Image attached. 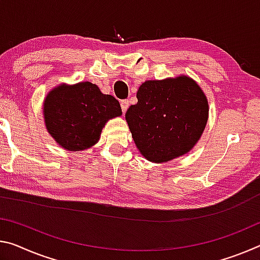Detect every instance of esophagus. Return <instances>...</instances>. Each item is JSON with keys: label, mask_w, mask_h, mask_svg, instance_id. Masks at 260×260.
<instances>
[{"label": "esophagus", "mask_w": 260, "mask_h": 260, "mask_svg": "<svg viewBox=\"0 0 260 260\" xmlns=\"http://www.w3.org/2000/svg\"><path fill=\"white\" fill-rule=\"evenodd\" d=\"M120 106H121L122 112H126L127 109H128V106H129L128 100H123V101H121V102H120Z\"/></svg>", "instance_id": "esophagus-1"}]
</instances>
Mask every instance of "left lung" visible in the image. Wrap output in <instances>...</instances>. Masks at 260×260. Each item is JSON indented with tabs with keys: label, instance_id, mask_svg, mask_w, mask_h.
<instances>
[{
	"label": "left lung",
	"instance_id": "8db88e82",
	"mask_svg": "<svg viewBox=\"0 0 260 260\" xmlns=\"http://www.w3.org/2000/svg\"><path fill=\"white\" fill-rule=\"evenodd\" d=\"M126 112L135 145L150 162L166 163L194 147L208 120V102L188 76L146 81Z\"/></svg>",
	"mask_w": 260,
	"mask_h": 260
}]
</instances>
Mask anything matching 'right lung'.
<instances>
[{"label": "right lung", "instance_id": "1", "mask_svg": "<svg viewBox=\"0 0 260 260\" xmlns=\"http://www.w3.org/2000/svg\"><path fill=\"white\" fill-rule=\"evenodd\" d=\"M43 112L48 133L69 151L96 145L105 123L122 114L119 102L90 82L60 84L51 90Z\"/></svg>", "mask_w": 260, "mask_h": 260}]
</instances>
